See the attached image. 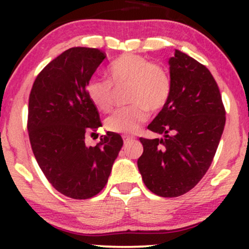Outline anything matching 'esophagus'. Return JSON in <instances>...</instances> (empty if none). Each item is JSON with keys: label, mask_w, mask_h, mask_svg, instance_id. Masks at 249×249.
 Segmentation results:
<instances>
[{"label": "esophagus", "mask_w": 249, "mask_h": 249, "mask_svg": "<svg viewBox=\"0 0 249 249\" xmlns=\"http://www.w3.org/2000/svg\"><path fill=\"white\" fill-rule=\"evenodd\" d=\"M134 137L133 136H127V134H125V136H123V141H124V142L125 144H126V142H131V141H134Z\"/></svg>", "instance_id": "esophagus-1"}]
</instances>
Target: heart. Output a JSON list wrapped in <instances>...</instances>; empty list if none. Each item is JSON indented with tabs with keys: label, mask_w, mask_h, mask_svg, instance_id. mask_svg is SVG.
<instances>
[{
	"label": "heart",
	"mask_w": 249,
	"mask_h": 249,
	"mask_svg": "<svg viewBox=\"0 0 249 249\" xmlns=\"http://www.w3.org/2000/svg\"><path fill=\"white\" fill-rule=\"evenodd\" d=\"M108 79H89L85 92L98 110L107 112L113 107V87L128 85L126 107L118 108L105 121V127L115 133H134L147 121L150 110L164 108L172 92L168 71L137 53H124L107 68Z\"/></svg>",
	"instance_id": "1"
}]
</instances>
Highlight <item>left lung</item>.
<instances>
[{
	"label": "left lung",
	"mask_w": 249,
	"mask_h": 249,
	"mask_svg": "<svg viewBox=\"0 0 249 249\" xmlns=\"http://www.w3.org/2000/svg\"><path fill=\"white\" fill-rule=\"evenodd\" d=\"M172 92L148 125L162 138H141L138 159L142 181L151 192L172 198L196 186L212 164L225 127L218 84L205 65L174 51L168 59Z\"/></svg>",
	"instance_id": "1"
}]
</instances>
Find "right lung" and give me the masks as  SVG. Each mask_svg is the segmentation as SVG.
I'll return each instance as SVG.
<instances>
[{
  "instance_id": "obj_1",
  "label": "right lung",
  "mask_w": 249,
  "mask_h": 249,
  "mask_svg": "<svg viewBox=\"0 0 249 249\" xmlns=\"http://www.w3.org/2000/svg\"><path fill=\"white\" fill-rule=\"evenodd\" d=\"M105 57L95 48L65 50L41 71L30 92L28 131L34 156L50 184L72 199L101 192L123 146L115 132L96 146L85 144L88 134L102 126L85 85Z\"/></svg>"
}]
</instances>
